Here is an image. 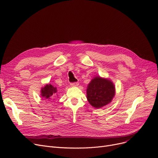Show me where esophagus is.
Masks as SVG:
<instances>
[{"instance_id": "obj_1", "label": "esophagus", "mask_w": 158, "mask_h": 158, "mask_svg": "<svg viewBox=\"0 0 158 158\" xmlns=\"http://www.w3.org/2000/svg\"><path fill=\"white\" fill-rule=\"evenodd\" d=\"M70 85H71V86H73V87L74 86H77L79 85V83H78V82H75V83H71Z\"/></svg>"}]
</instances>
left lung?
<instances>
[{"instance_id": "8db88e82", "label": "left lung", "mask_w": 158, "mask_h": 158, "mask_svg": "<svg viewBox=\"0 0 158 158\" xmlns=\"http://www.w3.org/2000/svg\"><path fill=\"white\" fill-rule=\"evenodd\" d=\"M115 92V86L110 80L96 76L87 86L86 98L93 107L100 108L112 101Z\"/></svg>"}]
</instances>
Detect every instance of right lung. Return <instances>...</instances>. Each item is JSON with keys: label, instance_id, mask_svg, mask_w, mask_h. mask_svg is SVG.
<instances>
[{"label": "right lung", "instance_id": "1", "mask_svg": "<svg viewBox=\"0 0 158 158\" xmlns=\"http://www.w3.org/2000/svg\"><path fill=\"white\" fill-rule=\"evenodd\" d=\"M57 88L54 87L52 85H46L44 87L41 88L40 90V94L43 98H44L46 99L51 100L54 97H56V95L57 93Z\"/></svg>", "mask_w": 158, "mask_h": 158}]
</instances>
